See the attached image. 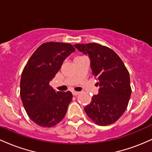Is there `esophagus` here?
<instances>
[{
	"instance_id": "1",
	"label": "esophagus",
	"mask_w": 152,
	"mask_h": 152,
	"mask_svg": "<svg viewBox=\"0 0 152 152\" xmlns=\"http://www.w3.org/2000/svg\"><path fill=\"white\" fill-rule=\"evenodd\" d=\"M72 93H73V95H74V96H76V95H78L80 92H78V91H73Z\"/></svg>"
}]
</instances>
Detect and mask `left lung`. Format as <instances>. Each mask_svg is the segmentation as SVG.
Instances as JSON below:
<instances>
[{"label":"left lung","mask_w":152,"mask_h":152,"mask_svg":"<svg viewBox=\"0 0 152 152\" xmlns=\"http://www.w3.org/2000/svg\"><path fill=\"white\" fill-rule=\"evenodd\" d=\"M79 51L88 54L92 74L99 80V94L84 108L96 124H112L126 109L132 94L130 76L120 57L107 46L96 43L75 44Z\"/></svg>","instance_id":"left-lung-1"}]
</instances>
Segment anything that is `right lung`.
<instances>
[{"mask_svg": "<svg viewBox=\"0 0 152 152\" xmlns=\"http://www.w3.org/2000/svg\"><path fill=\"white\" fill-rule=\"evenodd\" d=\"M74 51L70 43H44L35 50L23 70L20 98L28 116L38 126H56L67 112L72 94L55 91L49 82L66 57Z\"/></svg>", "mask_w": 152, "mask_h": 152, "instance_id": "add662e5", "label": "right lung"}]
</instances>
